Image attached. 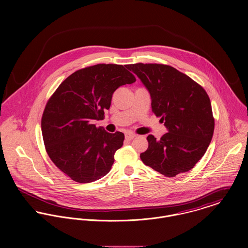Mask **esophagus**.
<instances>
[{
    "mask_svg": "<svg viewBox=\"0 0 248 248\" xmlns=\"http://www.w3.org/2000/svg\"><path fill=\"white\" fill-rule=\"evenodd\" d=\"M135 137H136V135H134L133 133H127V134L125 135V139H126L127 140H132L135 139Z\"/></svg>",
    "mask_w": 248,
    "mask_h": 248,
    "instance_id": "34e87169",
    "label": "esophagus"
}]
</instances>
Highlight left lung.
<instances>
[{
	"mask_svg": "<svg viewBox=\"0 0 248 248\" xmlns=\"http://www.w3.org/2000/svg\"><path fill=\"white\" fill-rule=\"evenodd\" d=\"M127 68L148 89L152 110L168 129L160 140L149 135L143 163L165 177L190 171L205 154L215 119L205 90L177 69L163 64L137 63Z\"/></svg>",
	"mask_w": 248,
	"mask_h": 248,
	"instance_id": "left-lung-1",
	"label": "left lung"
}]
</instances>
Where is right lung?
Returning <instances> with one entry per match:
<instances>
[{
	"label": "right lung",
	"mask_w": 248,
	"mask_h": 248,
	"mask_svg": "<svg viewBox=\"0 0 248 248\" xmlns=\"http://www.w3.org/2000/svg\"><path fill=\"white\" fill-rule=\"evenodd\" d=\"M128 65L97 64L73 72L45 107L41 127L46 151L63 173L79 183L106 176L122 147L124 134L96 127L104 119L112 93L136 81Z\"/></svg>",
	"instance_id": "obj_1"
}]
</instances>
